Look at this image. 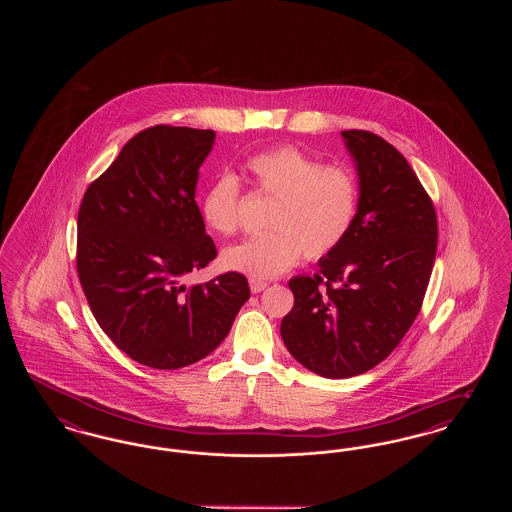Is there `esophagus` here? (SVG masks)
Here are the masks:
<instances>
[{"label": "esophagus", "instance_id": "obj_1", "mask_svg": "<svg viewBox=\"0 0 512 512\" xmlns=\"http://www.w3.org/2000/svg\"><path fill=\"white\" fill-rule=\"evenodd\" d=\"M267 286V282H263V280H255V278L249 280V288H251V292L253 293H261Z\"/></svg>", "mask_w": 512, "mask_h": 512}]
</instances>
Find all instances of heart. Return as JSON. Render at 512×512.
<instances>
[{
  "label": "heart",
  "instance_id": "heart-1",
  "mask_svg": "<svg viewBox=\"0 0 512 512\" xmlns=\"http://www.w3.org/2000/svg\"><path fill=\"white\" fill-rule=\"evenodd\" d=\"M245 176L259 194L272 197L265 234L232 245L222 253L224 267L251 278L278 276L299 261L332 253L349 234L359 188L351 172L322 165L295 146H278L249 157ZM242 188L236 176L222 174L201 199V215L220 236L240 228Z\"/></svg>",
  "mask_w": 512,
  "mask_h": 512
}]
</instances>
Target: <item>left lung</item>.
I'll return each mask as SVG.
<instances>
[{
    "label": "left lung",
    "mask_w": 512,
    "mask_h": 512,
    "mask_svg": "<svg viewBox=\"0 0 512 512\" xmlns=\"http://www.w3.org/2000/svg\"><path fill=\"white\" fill-rule=\"evenodd\" d=\"M359 174L357 217L315 276L290 280L280 334L293 359L324 378L382 363L422 307L438 249L436 209L407 159L378 134L343 130Z\"/></svg>",
    "instance_id": "left-lung-1"
}]
</instances>
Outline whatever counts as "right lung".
<instances>
[{"instance_id":"1","label":"right lung","mask_w":512,"mask_h":512,"mask_svg":"<svg viewBox=\"0 0 512 512\" xmlns=\"http://www.w3.org/2000/svg\"><path fill=\"white\" fill-rule=\"evenodd\" d=\"M213 130L157 124L138 132L78 209L76 270L101 330L140 365L174 370L217 349L249 299L224 272L186 286L217 247L195 203Z\"/></svg>"}]
</instances>
